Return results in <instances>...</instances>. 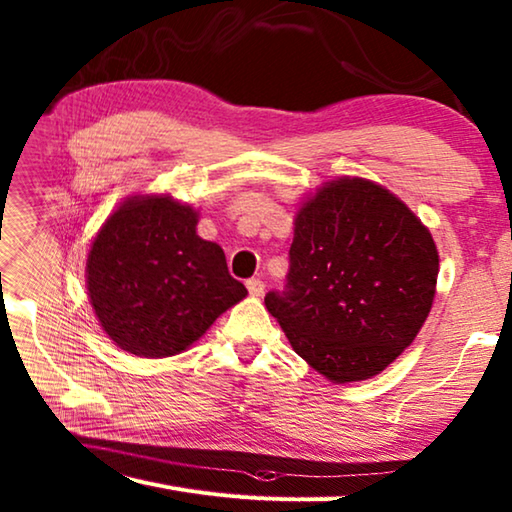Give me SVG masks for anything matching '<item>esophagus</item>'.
I'll return each instance as SVG.
<instances>
[{
	"label": "esophagus",
	"instance_id": "1",
	"mask_svg": "<svg viewBox=\"0 0 512 512\" xmlns=\"http://www.w3.org/2000/svg\"><path fill=\"white\" fill-rule=\"evenodd\" d=\"M246 288H248V292H250V295H253V297H262L264 290H266V284H264L262 279L253 277V279L246 281Z\"/></svg>",
	"mask_w": 512,
	"mask_h": 512
}]
</instances>
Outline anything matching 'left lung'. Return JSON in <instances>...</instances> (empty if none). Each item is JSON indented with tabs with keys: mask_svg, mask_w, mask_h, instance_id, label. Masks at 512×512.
Listing matches in <instances>:
<instances>
[{
	"mask_svg": "<svg viewBox=\"0 0 512 512\" xmlns=\"http://www.w3.org/2000/svg\"><path fill=\"white\" fill-rule=\"evenodd\" d=\"M286 288L266 308L295 352L334 383L383 372L429 317L438 250L394 193L363 178L325 184L295 220Z\"/></svg>",
	"mask_w": 512,
	"mask_h": 512,
	"instance_id": "left-lung-1",
	"label": "left lung"
}]
</instances>
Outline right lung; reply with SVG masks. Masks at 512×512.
Here are the masks:
<instances>
[{
  "instance_id": "add662e5",
  "label": "right lung",
  "mask_w": 512,
  "mask_h": 512,
  "mask_svg": "<svg viewBox=\"0 0 512 512\" xmlns=\"http://www.w3.org/2000/svg\"><path fill=\"white\" fill-rule=\"evenodd\" d=\"M198 213L171 198H132L107 217L88 255V292L121 350L180 354L248 290L224 250L195 233Z\"/></svg>"
}]
</instances>
